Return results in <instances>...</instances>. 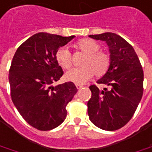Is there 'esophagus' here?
<instances>
[{"label":"esophagus","mask_w":152,"mask_h":152,"mask_svg":"<svg viewBox=\"0 0 152 152\" xmlns=\"http://www.w3.org/2000/svg\"><path fill=\"white\" fill-rule=\"evenodd\" d=\"M76 86L77 89H80V88H82V87H83V86H82V85H80V84H76Z\"/></svg>","instance_id":"34e87169"}]
</instances>
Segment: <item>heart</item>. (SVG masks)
Returning <instances> with one entry per match:
<instances>
[{
    "instance_id": "heart-1",
    "label": "heart",
    "mask_w": 152,
    "mask_h": 152,
    "mask_svg": "<svg viewBox=\"0 0 152 152\" xmlns=\"http://www.w3.org/2000/svg\"><path fill=\"white\" fill-rule=\"evenodd\" d=\"M76 50L86 54L81 61V67L72 68L66 73V78L76 84L86 83L93 76L98 77L107 73L111 66V56L100 50L101 46L91 39H83L75 45ZM56 60L63 69H69L72 65V56L66 47H61L56 52Z\"/></svg>"
}]
</instances>
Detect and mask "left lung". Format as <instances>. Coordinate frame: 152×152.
<instances>
[{"label":"left lung","instance_id":"obj_1","mask_svg":"<svg viewBox=\"0 0 152 152\" xmlns=\"http://www.w3.org/2000/svg\"><path fill=\"white\" fill-rule=\"evenodd\" d=\"M91 38L106 41L111 63L109 71L97 80L109 89L101 91L96 85L89 88L91 97L87 102L91 121L106 131L124 126L134 115L143 95L144 74L133 47L115 33L91 35Z\"/></svg>","mask_w":152,"mask_h":152}]
</instances>
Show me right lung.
Wrapping results in <instances>:
<instances>
[{
	"instance_id": "add662e5",
	"label": "right lung",
	"mask_w": 152,
	"mask_h": 152,
	"mask_svg": "<svg viewBox=\"0 0 152 152\" xmlns=\"http://www.w3.org/2000/svg\"><path fill=\"white\" fill-rule=\"evenodd\" d=\"M74 37L37 33L13 56L9 71L11 100L25 121L37 130L50 131L62 123L66 107L77 92L72 81L51 86L64 73L56 52Z\"/></svg>"
}]
</instances>
